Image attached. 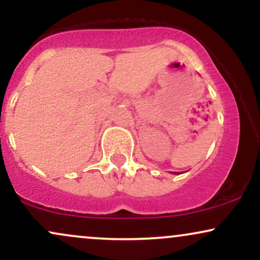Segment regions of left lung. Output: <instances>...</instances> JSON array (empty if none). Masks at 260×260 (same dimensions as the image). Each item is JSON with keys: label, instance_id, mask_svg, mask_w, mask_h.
I'll return each mask as SVG.
<instances>
[{"label": "left lung", "instance_id": "8db88e82", "mask_svg": "<svg viewBox=\"0 0 260 260\" xmlns=\"http://www.w3.org/2000/svg\"><path fill=\"white\" fill-rule=\"evenodd\" d=\"M172 174H176V175H178V174H180V172H172Z\"/></svg>", "mask_w": 260, "mask_h": 260}]
</instances>
